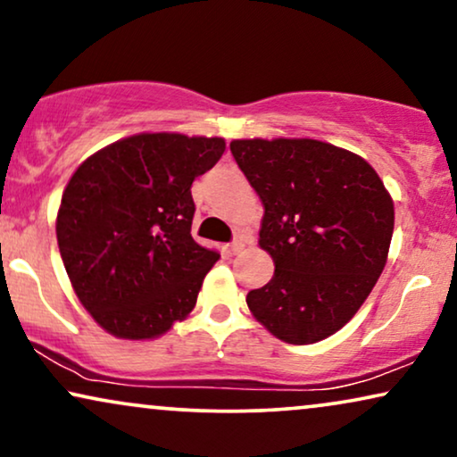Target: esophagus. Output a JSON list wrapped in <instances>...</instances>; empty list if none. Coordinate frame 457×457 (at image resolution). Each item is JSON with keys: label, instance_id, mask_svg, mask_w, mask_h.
I'll use <instances>...</instances> for the list:
<instances>
[{"label": "esophagus", "instance_id": "esophagus-1", "mask_svg": "<svg viewBox=\"0 0 457 457\" xmlns=\"http://www.w3.org/2000/svg\"><path fill=\"white\" fill-rule=\"evenodd\" d=\"M230 253H233V255H237V253H241L243 252V249H245V241H243V239H235L233 243H230Z\"/></svg>", "mask_w": 457, "mask_h": 457}]
</instances>
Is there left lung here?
<instances>
[{
  "label": "left lung",
  "instance_id": "8db88e82",
  "mask_svg": "<svg viewBox=\"0 0 457 457\" xmlns=\"http://www.w3.org/2000/svg\"><path fill=\"white\" fill-rule=\"evenodd\" d=\"M230 152L264 205L260 247L274 277L247 293L260 324L310 345L355 316L383 272L395 224L364 158L316 139H235Z\"/></svg>",
  "mask_w": 457,
  "mask_h": 457
}]
</instances>
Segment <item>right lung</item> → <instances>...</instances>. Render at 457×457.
I'll return each instance as SVG.
<instances>
[{
  "mask_svg": "<svg viewBox=\"0 0 457 457\" xmlns=\"http://www.w3.org/2000/svg\"><path fill=\"white\" fill-rule=\"evenodd\" d=\"M222 137L139 133L99 149L68 180L55 218L79 302L118 339L145 341L195 308L220 253L193 241L191 185Z\"/></svg>",
  "mask_w": 457,
  "mask_h": 457,
  "instance_id": "add662e5",
  "label": "right lung"
}]
</instances>
